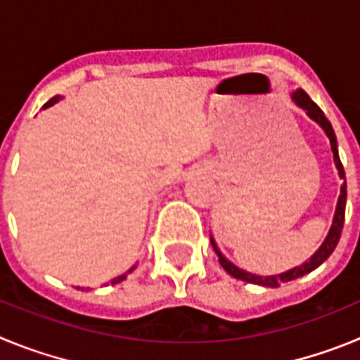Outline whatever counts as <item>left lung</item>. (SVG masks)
Returning a JSON list of instances; mask_svg holds the SVG:
<instances>
[{
  "label": "left lung",
  "mask_w": 360,
  "mask_h": 360,
  "mask_svg": "<svg viewBox=\"0 0 360 360\" xmlns=\"http://www.w3.org/2000/svg\"><path fill=\"white\" fill-rule=\"evenodd\" d=\"M292 98H294V103L297 104L299 108H303L304 111L308 113V117H310L311 120H316L317 124H319L321 128L324 129V133H326V136L330 139V146H332V151H333V162H335V167L337 171H339V176H341L342 180V186H341V195H339V200H337V207H335V214H333V221H332V227H330L328 231V236L324 238L323 245H321L319 249L316 250V254L308 259V262H304L303 265L299 266H294V269L287 270V272H283V274L279 276H256V274H250V272H245V270L238 269L236 265H232L231 262H229L227 257L224 256V254L219 252V249L216 247L214 240L211 238V245L212 249H214V252L218 254V262L219 265L224 266L225 272H229V274L232 276V278L236 279H241V281H247V283H254V285H262V287H270V288H276L279 287L281 283H287V281H292V279H297V278H303L304 274H308V272H311V270H316L317 266L321 265V263H324L326 259L330 257V254L335 250L337 243H339V238H341V232H342V225H345V211H346V174H345V167H342L341 164V158H339V151H337V139H335V133H333V128L332 124H330V120L324 117L323 110H321L319 106H317L314 101H311L310 97H308L307 94H304V90H295L294 94H292Z\"/></svg>",
  "instance_id": "8db88e82"
}]
</instances>
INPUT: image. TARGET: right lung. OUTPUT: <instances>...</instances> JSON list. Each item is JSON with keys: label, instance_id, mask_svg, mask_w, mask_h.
<instances>
[{"label": "right lung", "instance_id": "1", "mask_svg": "<svg viewBox=\"0 0 360 360\" xmlns=\"http://www.w3.org/2000/svg\"><path fill=\"white\" fill-rule=\"evenodd\" d=\"M59 98H61V97H59V95H56V97H52V98H50V101H49V103H46V104H44V106H43V110H44V108H50V106H53V104H56L57 103V101H59ZM133 270V269H131ZM131 270H129V272H131ZM126 276H128V274H122V276H119V278H115V279H111V285H115V283H120V281H124V279H126Z\"/></svg>", "mask_w": 360, "mask_h": 360}]
</instances>
